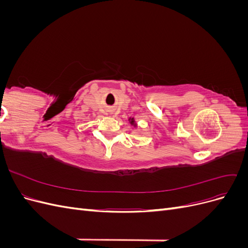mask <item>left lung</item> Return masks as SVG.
I'll return each instance as SVG.
<instances>
[{
    "label": "left lung",
    "mask_w": 248,
    "mask_h": 248,
    "mask_svg": "<svg viewBox=\"0 0 248 248\" xmlns=\"http://www.w3.org/2000/svg\"><path fill=\"white\" fill-rule=\"evenodd\" d=\"M129 121H130V123H131L132 125L136 124V123H134V119H133V118H130V119H129Z\"/></svg>",
    "instance_id": "left-lung-1"
}]
</instances>
